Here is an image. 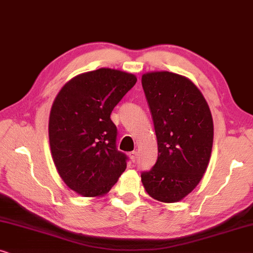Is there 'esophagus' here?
Returning <instances> with one entry per match:
<instances>
[{"mask_svg":"<svg viewBox=\"0 0 253 253\" xmlns=\"http://www.w3.org/2000/svg\"><path fill=\"white\" fill-rule=\"evenodd\" d=\"M136 157H137L136 151H132V153H129V158H130V161H132V162H135Z\"/></svg>","mask_w":253,"mask_h":253,"instance_id":"esophagus-1","label":"esophagus"}]
</instances>
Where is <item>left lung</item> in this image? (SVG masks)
I'll return each mask as SVG.
<instances>
[{
  "label": "left lung",
  "instance_id": "obj_1",
  "mask_svg": "<svg viewBox=\"0 0 253 253\" xmlns=\"http://www.w3.org/2000/svg\"><path fill=\"white\" fill-rule=\"evenodd\" d=\"M142 87L158 156L141 179L154 199L176 203L194 190L207 169L214 136L210 106L194 83L178 74H144Z\"/></svg>",
  "mask_w": 253,
  "mask_h": 253
}]
</instances>
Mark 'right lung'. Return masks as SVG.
Returning a JSON list of instances; mask_svg holds the SVG:
<instances>
[{"instance_id": "1", "label": "right lung", "mask_w": 253, "mask_h": 253, "mask_svg": "<svg viewBox=\"0 0 253 253\" xmlns=\"http://www.w3.org/2000/svg\"><path fill=\"white\" fill-rule=\"evenodd\" d=\"M136 83L120 70L100 68L74 77L54 100L48 135L56 170L67 186L84 197L109 192L127 167L117 149L114 106Z\"/></svg>"}]
</instances>
